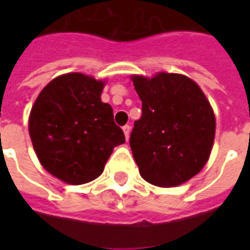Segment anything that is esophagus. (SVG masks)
Segmentation results:
<instances>
[{
	"label": "esophagus",
	"mask_w": 250,
	"mask_h": 250,
	"mask_svg": "<svg viewBox=\"0 0 250 250\" xmlns=\"http://www.w3.org/2000/svg\"><path fill=\"white\" fill-rule=\"evenodd\" d=\"M130 131H131L130 125H123V132H125V139H128V138H130Z\"/></svg>",
	"instance_id": "esophagus-1"
}]
</instances>
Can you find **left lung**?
<instances>
[{
    "instance_id": "8db88e82",
    "label": "left lung",
    "mask_w": 250,
    "mask_h": 250,
    "mask_svg": "<svg viewBox=\"0 0 250 250\" xmlns=\"http://www.w3.org/2000/svg\"><path fill=\"white\" fill-rule=\"evenodd\" d=\"M142 100L130 146L142 178L161 188L178 186L208 162L215 134L214 112L191 79L161 72L131 77Z\"/></svg>"
}]
</instances>
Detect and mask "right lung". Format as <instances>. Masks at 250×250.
<instances>
[{"label":"right lung","mask_w":250,"mask_h":250,"mask_svg":"<svg viewBox=\"0 0 250 250\" xmlns=\"http://www.w3.org/2000/svg\"><path fill=\"white\" fill-rule=\"evenodd\" d=\"M104 82L66 73L46 84L29 116V135L48 173L69 185L96 179L114 147L125 143L114 111L100 95Z\"/></svg>","instance_id":"right-lung-1"}]
</instances>
